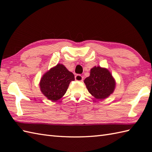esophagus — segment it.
I'll return each mask as SVG.
<instances>
[{"label":"esophagus","instance_id":"1","mask_svg":"<svg viewBox=\"0 0 152 152\" xmlns=\"http://www.w3.org/2000/svg\"><path fill=\"white\" fill-rule=\"evenodd\" d=\"M83 79V77L80 74H77L76 76H75V80L76 81H79V82H82Z\"/></svg>","mask_w":152,"mask_h":152}]
</instances>
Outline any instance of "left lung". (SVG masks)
Listing matches in <instances>:
<instances>
[{
    "instance_id": "left-lung-1",
    "label": "left lung",
    "mask_w": 152,
    "mask_h": 152,
    "mask_svg": "<svg viewBox=\"0 0 152 152\" xmlns=\"http://www.w3.org/2000/svg\"><path fill=\"white\" fill-rule=\"evenodd\" d=\"M89 93L96 99H105L112 94L115 88V80L106 68L94 66L90 75L84 80Z\"/></svg>"
}]
</instances>
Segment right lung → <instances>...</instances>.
Listing matches in <instances>:
<instances>
[{"mask_svg":"<svg viewBox=\"0 0 152 152\" xmlns=\"http://www.w3.org/2000/svg\"><path fill=\"white\" fill-rule=\"evenodd\" d=\"M74 80L73 73L58 63L43 74L39 83L40 91L48 99L56 102L63 97Z\"/></svg>","mask_w":152,"mask_h":152,"instance_id":"1","label":"right lung"}]
</instances>
